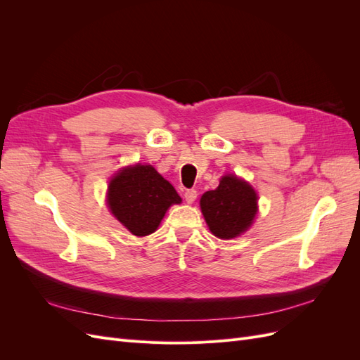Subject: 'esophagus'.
<instances>
[{
  "label": "esophagus",
  "instance_id": "obj_1",
  "mask_svg": "<svg viewBox=\"0 0 360 360\" xmlns=\"http://www.w3.org/2000/svg\"><path fill=\"white\" fill-rule=\"evenodd\" d=\"M197 191L195 189H188L186 192H184V200H186V202L192 204L195 200H197Z\"/></svg>",
  "mask_w": 360,
  "mask_h": 360
}]
</instances>
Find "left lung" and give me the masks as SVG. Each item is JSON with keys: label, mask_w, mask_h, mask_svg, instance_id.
I'll use <instances>...</instances> for the list:
<instances>
[{"label": "left lung", "mask_w": 360, "mask_h": 360, "mask_svg": "<svg viewBox=\"0 0 360 360\" xmlns=\"http://www.w3.org/2000/svg\"><path fill=\"white\" fill-rule=\"evenodd\" d=\"M200 205L210 231L219 238H233L252 224L257 193L246 181L225 176L214 191L202 195Z\"/></svg>", "instance_id": "left-lung-1"}]
</instances>
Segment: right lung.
Returning <instances> with one entry per match:
<instances>
[{
  "instance_id": "1",
  "label": "right lung",
  "mask_w": 360,
  "mask_h": 360,
  "mask_svg": "<svg viewBox=\"0 0 360 360\" xmlns=\"http://www.w3.org/2000/svg\"><path fill=\"white\" fill-rule=\"evenodd\" d=\"M181 202L172 184L151 165L120 171L108 188V205L117 219L135 236L158 230L171 204Z\"/></svg>"
}]
</instances>
